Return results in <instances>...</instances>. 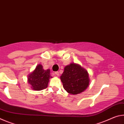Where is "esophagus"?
<instances>
[{"label":"esophagus","instance_id":"esophagus-1","mask_svg":"<svg viewBox=\"0 0 124 124\" xmlns=\"http://www.w3.org/2000/svg\"><path fill=\"white\" fill-rule=\"evenodd\" d=\"M55 74L56 75H57L58 76H59V72H58V71H56V72H55Z\"/></svg>","mask_w":124,"mask_h":124}]
</instances>
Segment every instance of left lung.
<instances>
[{"label":"left lung","mask_w":124,"mask_h":124,"mask_svg":"<svg viewBox=\"0 0 124 124\" xmlns=\"http://www.w3.org/2000/svg\"><path fill=\"white\" fill-rule=\"evenodd\" d=\"M60 80L65 90L74 95L86 90L90 81L88 71L80 65L74 62L65 67Z\"/></svg>","instance_id":"1"}]
</instances>
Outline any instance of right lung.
Instances as JSON below:
<instances>
[{
  "label": "right lung",
  "mask_w": 124,
  "mask_h": 124,
  "mask_svg": "<svg viewBox=\"0 0 124 124\" xmlns=\"http://www.w3.org/2000/svg\"><path fill=\"white\" fill-rule=\"evenodd\" d=\"M27 78L28 84L31 85L32 90L41 91L46 88L49 81L53 77L50 76V69L44 70L41 64L36 66L35 69L28 74Z\"/></svg>",
  "instance_id": "obj_1"
}]
</instances>
